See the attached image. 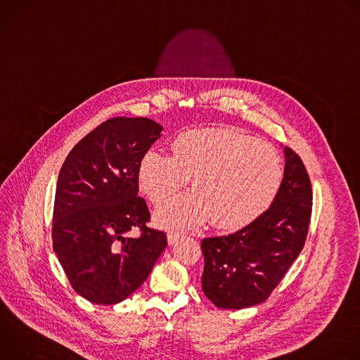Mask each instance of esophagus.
Instances as JSON below:
<instances>
[{
  "mask_svg": "<svg viewBox=\"0 0 360 360\" xmlns=\"http://www.w3.org/2000/svg\"><path fill=\"white\" fill-rule=\"evenodd\" d=\"M181 238H184V233H182V232H178V231H169V232H168V242H169V243H175V242H178Z\"/></svg>",
  "mask_w": 360,
  "mask_h": 360,
  "instance_id": "34e87169",
  "label": "esophagus"
}]
</instances>
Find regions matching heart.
<instances>
[{"label":"heart","instance_id":"1","mask_svg":"<svg viewBox=\"0 0 360 360\" xmlns=\"http://www.w3.org/2000/svg\"><path fill=\"white\" fill-rule=\"evenodd\" d=\"M138 185L161 205L196 188L157 212L169 226H193L211 218L219 229L242 228L259 218L276 198L283 168L268 143L233 129L199 128L176 135L172 153L150 149L138 164Z\"/></svg>","mask_w":360,"mask_h":360}]
</instances>
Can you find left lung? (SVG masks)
<instances>
[{
  "label": "left lung",
  "instance_id": "obj_1",
  "mask_svg": "<svg viewBox=\"0 0 360 360\" xmlns=\"http://www.w3.org/2000/svg\"><path fill=\"white\" fill-rule=\"evenodd\" d=\"M285 172L271 208L235 233L205 238L202 290L222 309L262 303L303 249L312 215V185L297 153L285 148Z\"/></svg>",
  "mask_w": 360,
  "mask_h": 360
}]
</instances>
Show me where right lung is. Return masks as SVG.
<instances>
[{"label": "right lung", "mask_w": 360, "mask_h": 360, "mask_svg": "<svg viewBox=\"0 0 360 360\" xmlns=\"http://www.w3.org/2000/svg\"><path fill=\"white\" fill-rule=\"evenodd\" d=\"M162 127L117 117L98 125L68 153L60 171L53 243L71 286L96 304H115L149 276L167 235L146 226L138 164ZM138 230L139 237L127 236Z\"/></svg>", "instance_id": "add662e5"}]
</instances>
